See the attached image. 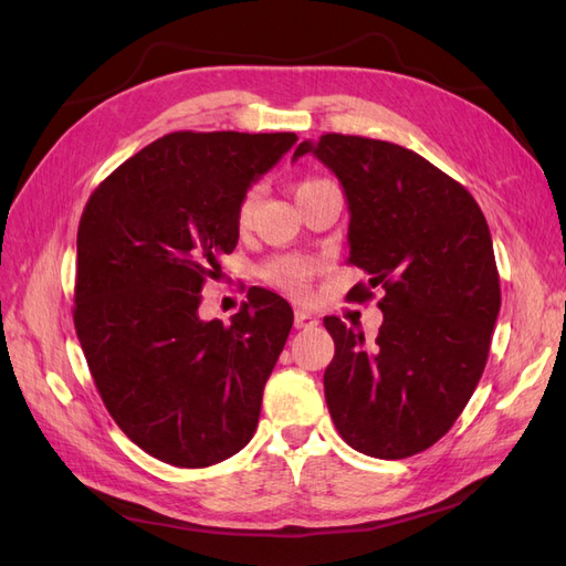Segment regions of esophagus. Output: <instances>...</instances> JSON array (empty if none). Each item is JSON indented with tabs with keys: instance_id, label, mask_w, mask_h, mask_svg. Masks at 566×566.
Wrapping results in <instances>:
<instances>
[{
	"instance_id": "obj_1",
	"label": "esophagus",
	"mask_w": 566,
	"mask_h": 566,
	"mask_svg": "<svg viewBox=\"0 0 566 566\" xmlns=\"http://www.w3.org/2000/svg\"><path fill=\"white\" fill-rule=\"evenodd\" d=\"M316 323H318V318H316L314 314L304 312V310H297V312H295V328H297V331H310V328H314Z\"/></svg>"
}]
</instances>
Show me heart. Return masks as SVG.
<instances>
[{
    "instance_id": "b5f03b06",
    "label": "heart",
    "mask_w": 566,
    "mask_h": 566,
    "mask_svg": "<svg viewBox=\"0 0 566 566\" xmlns=\"http://www.w3.org/2000/svg\"><path fill=\"white\" fill-rule=\"evenodd\" d=\"M331 184L328 179H321V177H306L295 186V196L302 198L306 193L316 191V188ZM256 208V188H248L243 193V198L238 200V208H235V221L241 227H248L252 221ZM318 271V262L314 256H306V254H276L271 256V260L262 266V279L266 283H271L273 287L283 290V293L293 295V297H304L310 293L312 281Z\"/></svg>"
}]
</instances>
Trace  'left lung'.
Listing matches in <instances>:
<instances>
[{
	"mask_svg": "<svg viewBox=\"0 0 566 566\" xmlns=\"http://www.w3.org/2000/svg\"><path fill=\"white\" fill-rule=\"evenodd\" d=\"M304 153L331 167L349 202V264L368 273L349 297L378 302L375 339L337 316L323 325L335 356L323 373L339 437L399 460L447 434L482 378L501 312L489 224L470 191L418 153L349 134H323Z\"/></svg>",
	"mask_w": 566,
	"mask_h": 566,
	"instance_id": "left-lung-1",
	"label": "left lung"
}]
</instances>
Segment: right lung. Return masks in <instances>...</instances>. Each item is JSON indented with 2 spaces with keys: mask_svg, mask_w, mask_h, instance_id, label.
Returning <instances> with one entry per match:
<instances>
[{
  "mask_svg": "<svg viewBox=\"0 0 566 566\" xmlns=\"http://www.w3.org/2000/svg\"><path fill=\"white\" fill-rule=\"evenodd\" d=\"M297 134L175 132L96 186L77 229L73 321L108 413L175 468L231 458L260 422L293 310L254 290L231 325L200 321L202 285L238 243V200Z\"/></svg>",
  "mask_w": 566,
  "mask_h": 566,
  "instance_id": "obj_1",
  "label": "right lung"
}]
</instances>
